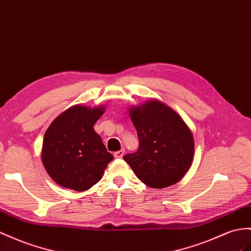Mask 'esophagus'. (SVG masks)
I'll return each mask as SVG.
<instances>
[{"mask_svg": "<svg viewBox=\"0 0 251 251\" xmlns=\"http://www.w3.org/2000/svg\"><path fill=\"white\" fill-rule=\"evenodd\" d=\"M124 153H125V150H121V151H115L114 153H113V156H114V158H122L124 156Z\"/></svg>", "mask_w": 251, "mask_h": 251, "instance_id": "esophagus-1", "label": "esophagus"}]
</instances>
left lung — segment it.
<instances>
[{"label":"left lung","instance_id":"obj_1","mask_svg":"<svg viewBox=\"0 0 251 251\" xmlns=\"http://www.w3.org/2000/svg\"><path fill=\"white\" fill-rule=\"evenodd\" d=\"M129 114L138 132L139 149L125 155V161L151 188L163 189L177 183L189 171L194 156L190 128L159 100L133 107Z\"/></svg>","mask_w":251,"mask_h":251}]
</instances>
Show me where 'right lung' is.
<instances>
[{"instance_id":"obj_1","label":"right lung","mask_w":251,"mask_h":251,"mask_svg":"<svg viewBox=\"0 0 251 251\" xmlns=\"http://www.w3.org/2000/svg\"><path fill=\"white\" fill-rule=\"evenodd\" d=\"M104 111V107L73 106L55 119L44 133L42 162L61 187L79 192L90 189L113 160L93 128Z\"/></svg>"}]
</instances>
